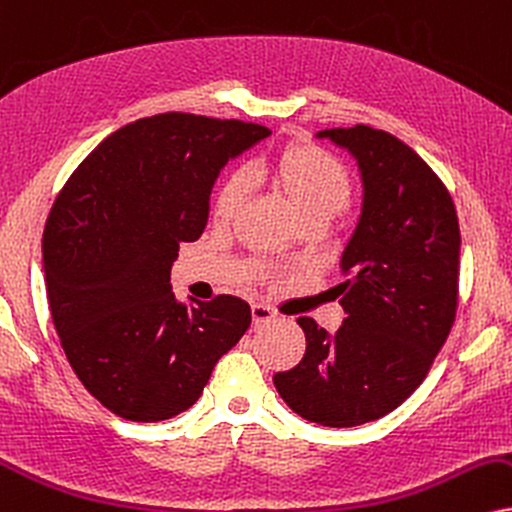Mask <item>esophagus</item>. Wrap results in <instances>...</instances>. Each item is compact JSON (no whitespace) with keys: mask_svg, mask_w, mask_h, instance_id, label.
<instances>
[{"mask_svg":"<svg viewBox=\"0 0 512 512\" xmlns=\"http://www.w3.org/2000/svg\"><path fill=\"white\" fill-rule=\"evenodd\" d=\"M273 318H275V313L270 311L268 306H263V304L251 306V320H254V325H266Z\"/></svg>","mask_w":512,"mask_h":512,"instance_id":"34e87169","label":"esophagus"}]
</instances>
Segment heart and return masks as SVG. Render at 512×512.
Here are the masks:
<instances>
[{"label":"heart","mask_w":512,"mask_h":512,"mask_svg":"<svg viewBox=\"0 0 512 512\" xmlns=\"http://www.w3.org/2000/svg\"><path fill=\"white\" fill-rule=\"evenodd\" d=\"M263 175L277 194L285 199L289 211L299 223H327L349 201V175L342 163L327 151L311 144H292L270 156L266 163L251 170ZM246 197V185L239 175L220 187L213 213L220 223L237 216Z\"/></svg>","instance_id":"obj_1"}]
</instances>
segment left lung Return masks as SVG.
<instances>
[{
    "label": "left lung",
    "mask_w": 512,
    "mask_h": 512,
    "mask_svg": "<svg viewBox=\"0 0 512 512\" xmlns=\"http://www.w3.org/2000/svg\"><path fill=\"white\" fill-rule=\"evenodd\" d=\"M349 151L363 185L361 216L332 289L342 327L296 323L306 353L273 384L296 415L325 427L377 420L420 387L458 306L460 230L449 189L408 144L368 125L320 130Z\"/></svg>",
    "instance_id": "left-lung-1"
}]
</instances>
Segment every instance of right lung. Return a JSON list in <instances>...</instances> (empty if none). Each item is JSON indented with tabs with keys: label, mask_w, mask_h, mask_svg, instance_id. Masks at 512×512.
I'll list each match as a JSON object with an SVG mask.
<instances>
[{
	"label": "right lung",
	"mask_w": 512,
	"mask_h": 512,
	"mask_svg": "<svg viewBox=\"0 0 512 512\" xmlns=\"http://www.w3.org/2000/svg\"><path fill=\"white\" fill-rule=\"evenodd\" d=\"M268 128L159 113L111 132L75 168L42 237L47 299L68 363L111 413L159 422L194 406L251 325L237 296L178 301L170 268L208 220L220 168Z\"/></svg>",
	"instance_id": "right-lung-1"
}]
</instances>
